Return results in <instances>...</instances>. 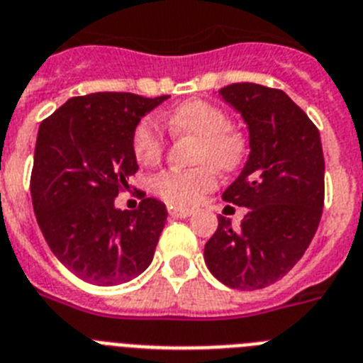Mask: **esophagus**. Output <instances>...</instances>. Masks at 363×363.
<instances>
[{
	"label": "esophagus",
	"mask_w": 363,
	"mask_h": 363,
	"mask_svg": "<svg viewBox=\"0 0 363 363\" xmlns=\"http://www.w3.org/2000/svg\"><path fill=\"white\" fill-rule=\"evenodd\" d=\"M169 216L175 219H188L191 216V210H181V208H169Z\"/></svg>",
	"instance_id": "esophagus-1"
}]
</instances>
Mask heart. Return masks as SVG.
Wrapping results in <instances>:
<instances>
[{
  "label": "heart",
  "mask_w": 363,
  "mask_h": 363,
  "mask_svg": "<svg viewBox=\"0 0 363 363\" xmlns=\"http://www.w3.org/2000/svg\"><path fill=\"white\" fill-rule=\"evenodd\" d=\"M164 122L173 133H188L199 138L194 169H168L151 181V188L160 199L173 206H191L216 186V169H234L245 155L241 137L228 129V118L219 107L204 100H190L164 115ZM164 150V135L155 118H146L137 125L133 151L140 162H155Z\"/></svg>",
  "instance_id": "heart-1"
}]
</instances>
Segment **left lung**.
<instances>
[{
    "label": "left lung",
    "mask_w": 363,
    "mask_h": 363,
    "mask_svg": "<svg viewBox=\"0 0 363 363\" xmlns=\"http://www.w3.org/2000/svg\"><path fill=\"white\" fill-rule=\"evenodd\" d=\"M219 96L241 113L250 146L223 199L248 212L239 228L219 217L204 261L226 286L256 291L281 279L316 234L325 194L321 138L281 89L245 82L223 87Z\"/></svg>",
    "instance_id": "obj_1"
}]
</instances>
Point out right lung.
Masks as SVG:
<instances>
[{
  "instance_id": "1",
  "label": "right lung",
  "mask_w": 363,
  "mask_h": 363,
  "mask_svg": "<svg viewBox=\"0 0 363 363\" xmlns=\"http://www.w3.org/2000/svg\"><path fill=\"white\" fill-rule=\"evenodd\" d=\"M168 99L74 96L40 124L30 175L34 213L52 254L84 281L128 283L153 259L166 204L144 197L129 212L115 206V197L138 169V122Z\"/></svg>"
}]
</instances>
